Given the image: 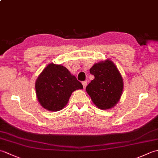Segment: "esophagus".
<instances>
[{"instance_id":"34e87169","label":"esophagus","mask_w":158,"mask_h":158,"mask_svg":"<svg viewBox=\"0 0 158 158\" xmlns=\"http://www.w3.org/2000/svg\"><path fill=\"white\" fill-rule=\"evenodd\" d=\"M87 83H88V81H84L82 82L83 88H84V89H85V87H86V85H87Z\"/></svg>"}]
</instances>
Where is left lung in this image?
<instances>
[{
    "label": "left lung",
    "instance_id": "left-lung-1",
    "mask_svg": "<svg viewBox=\"0 0 158 158\" xmlns=\"http://www.w3.org/2000/svg\"><path fill=\"white\" fill-rule=\"evenodd\" d=\"M94 79L86 87L92 102L100 109L112 108L119 101L123 92L122 77L109 60L95 64L89 69Z\"/></svg>",
    "mask_w": 158,
    "mask_h": 158
}]
</instances>
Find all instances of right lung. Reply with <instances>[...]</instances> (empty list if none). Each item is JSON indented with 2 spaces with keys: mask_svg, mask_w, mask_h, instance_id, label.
Returning a JSON list of instances; mask_svg holds the SVG:
<instances>
[{
  "mask_svg": "<svg viewBox=\"0 0 158 158\" xmlns=\"http://www.w3.org/2000/svg\"><path fill=\"white\" fill-rule=\"evenodd\" d=\"M79 89H83L81 83L66 67L53 63L43 70L35 83L39 102L51 111L62 109L72 92Z\"/></svg>",
  "mask_w": 158,
  "mask_h": 158,
  "instance_id": "right-lung-1",
  "label": "right lung"
}]
</instances>
